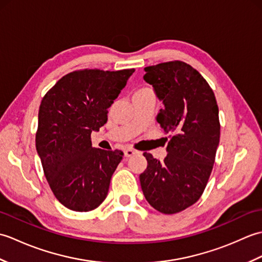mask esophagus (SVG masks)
Wrapping results in <instances>:
<instances>
[{"label":"esophagus","instance_id":"1","mask_svg":"<svg viewBox=\"0 0 262 262\" xmlns=\"http://www.w3.org/2000/svg\"><path fill=\"white\" fill-rule=\"evenodd\" d=\"M137 153H138V152L136 151V149H133V148H127L126 151L124 152L126 158H130V157H133V155H135V154H137Z\"/></svg>","mask_w":262,"mask_h":262}]
</instances>
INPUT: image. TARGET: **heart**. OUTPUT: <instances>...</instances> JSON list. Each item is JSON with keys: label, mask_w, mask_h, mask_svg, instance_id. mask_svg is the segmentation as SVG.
I'll use <instances>...</instances> for the list:
<instances>
[{"label": "heart", "mask_w": 262, "mask_h": 262, "mask_svg": "<svg viewBox=\"0 0 262 262\" xmlns=\"http://www.w3.org/2000/svg\"><path fill=\"white\" fill-rule=\"evenodd\" d=\"M147 91H151V90H149V89H147V88H142L141 90H138L137 92H147Z\"/></svg>", "instance_id": "1"}]
</instances>
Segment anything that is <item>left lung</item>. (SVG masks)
Listing matches in <instances>:
<instances>
[{
	"instance_id": "1",
	"label": "left lung",
	"mask_w": 262,
	"mask_h": 262,
	"mask_svg": "<svg viewBox=\"0 0 262 262\" xmlns=\"http://www.w3.org/2000/svg\"><path fill=\"white\" fill-rule=\"evenodd\" d=\"M144 71L143 79L164 105L157 120L171 138L163 162L144 153L147 168L140 176L141 187L153 208L176 214L196 203L207 185L220 143L219 107L208 83L185 62Z\"/></svg>"
}]
</instances>
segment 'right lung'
I'll return each mask as SVG.
<instances>
[{"mask_svg":"<svg viewBox=\"0 0 262 262\" xmlns=\"http://www.w3.org/2000/svg\"><path fill=\"white\" fill-rule=\"evenodd\" d=\"M134 72H72L41 100L36 148L53 193L71 210L96 209L107 197L124 153L92 147L91 133L107 122L108 108Z\"/></svg>","mask_w":262,"mask_h":262,"instance_id":"right-lung-1","label":"right lung"}]
</instances>
